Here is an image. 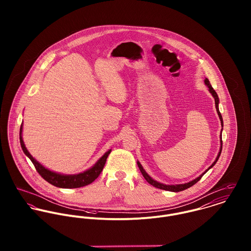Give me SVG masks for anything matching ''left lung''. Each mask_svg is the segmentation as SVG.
Listing matches in <instances>:
<instances>
[{"mask_svg": "<svg viewBox=\"0 0 251 251\" xmlns=\"http://www.w3.org/2000/svg\"><path fill=\"white\" fill-rule=\"evenodd\" d=\"M205 84L208 86V88H209V91H210V93L212 94V96L215 98V108H216V112H217V114H218V117H219V119H220V122H221V126L223 127V120H222V116H221V114H220V112H219V109H218V103H219V100H218V96H217V94L215 93V90L213 89V87H212V85H211V83H210V81H209V79L208 78H206L205 79ZM221 131H222V129H221ZM220 150H219V152H218V154H217V156H216V158H215V161H214V163L203 173V174H201L199 177H197L196 179H192V180H190L189 182H185V183H180V184H163V183H160V182H158V181H156V180H154L153 179H151L148 174H147V172L144 170L143 167H142V165H141V163L139 162V161H137V165H138V167H139V169H140V171H141V173H142V175H143L144 178L145 179L150 183V184H151L152 186H154V187H156V188H159V189H164V190H168V191H173V192H179V191H181V190H184V189H186V188H188V187H190V186H192L193 184H195L198 180H200L201 178L203 177V175L204 174H206L214 165H215V163H216V161L218 160V158H219V156H220V153H221V151H222V138H221V133H220Z\"/></svg>", "mask_w": 251, "mask_h": 251, "instance_id": "obj_1", "label": "left lung"}]
</instances>
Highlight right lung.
Here are the masks:
<instances>
[{
  "label": "right lung",
  "mask_w": 251,
  "mask_h": 251,
  "mask_svg": "<svg viewBox=\"0 0 251 251\" xmlns=\"http://www.w3.org/2000/svg\"><path fill=\"white\" fill-rule=\"evenodd\" d=\"M22 128H23V124L20 126V144H21L24 153L31 159V161L35 165L38 174L46 181H48L49 183H51L57 187L77 188V187H82V186L92 183L101 173V171L105 165L108 155L111 152V150L107 151L92 168L88 169L87 171H85L83 173H79V174H75V175H64V174L56 173V172H53V171L45 168L44 166H42L31 155V153L28 151L27 148L25 147V144H24L23 138H22Z\"/></svg>",
  "instance_id": "obj_1"
}]
</instances>
